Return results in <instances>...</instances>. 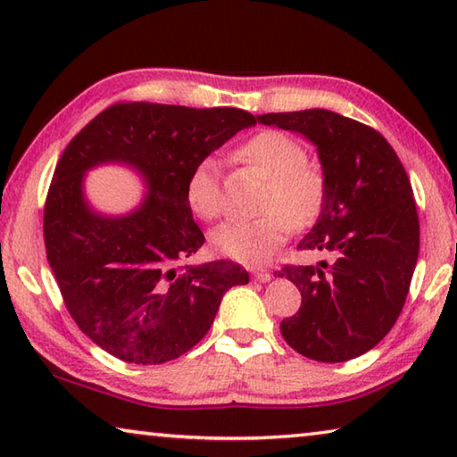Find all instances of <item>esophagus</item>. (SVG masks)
Segmentation results:
<instances>
[{"mask_svg":"<svg viewBox=\"0 0 457 457\" xmlns=\"http://www.w3.org/2000/svg\"><path fill=\"white\" fill-rule=\"evenodd\" d=\"M252 276H253V280H258V282H270V278H272V274H270L268 270H264V268L253 270Z\"/></svg>","mask_w":457,"mask_h":457,"instance_id":"esophagus-1","label":"esophagus"}]
</instances>
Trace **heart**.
Listing matches in <instances>:
<instances>
[{
    "instance_id": "heart-1",
    "label": "heart",
    "mask_w": 457,
    "mask_h": 457,
    "mask_svg": "<svg viewBox=\"0 0 457 457\" xmlns=\"http://www.w3.org/2000/svg\"><path fill=\"white\" fill-rule=\"evenodd\" d=\"M242 159L270 175L266 213L256 220H231L212 231V247L220 256L242 264H264L292 234L294 223L306 226L319 215L324 201L322 173L306 161L296 138L280 130L253 135L239 149ZM189 210L201 220H215L223 210L220 167L204 159L191 169L185 185Z\"/></svg>"
}]
</instances>
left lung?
I'll return each instance as SVG.
<instances>
[{
    "label": "left lung",
    "instance_id": "1",
    "mask_svg": "<svg viewBox=\"0 0 457 457\" xmlns=\"http://www.w3.org/2000/svg\"><path fill=\"white\" fill-rule=\"evenodd\" d=\"M264 125L304 135L319 149L324 201L300 250L335 256L328 266H284L303 294L280 322L294 351L343 362L373 349L397 322L420 253V218L403 165L381 133L324 108L268 112Z\"/></svg>",
    "mask_w": 457,
    "mask_h": 457
}]
</instances>
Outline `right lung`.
Returning a JSON list of instances; mask_svg holds the SVG:
<instances>
[{
    "label": "right lung",
    "instance_id": "right-lung-1",
    "mask_svg": "<svg viewBox=\"0 0 457 457\" xmlns=\"http://www.w3.org/2000/svg\"><path fill=\"white\" fill-rule=\"evenodd\" d=\"M242 108L117 103L62 153L44 205L46 256L68 312L100 349L135 365H161L195 346L231 286L250 276L234 262L185 266L205 242L185 197L191 169L237 130ZM125 162L150 185L129 216L91 212L88 168Z\"/></svg>",
    "mask_w": 457,
    "mask_h": 457
}]
</instances>
